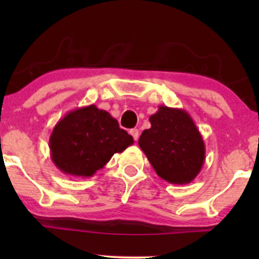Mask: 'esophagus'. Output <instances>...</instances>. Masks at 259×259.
<instances>
[{"mask_svg":"<svg viewBox=\"0 0 259 259\" xmlns=\"http://www.w3.org/2000/svg\"><path fill=\"white\" fill-rule=\"evenodd\" d=\"M129 133H130V135H132L133 138H134V140H135V141H138V139H139V130L138 129H132Z\"/></svg>","mask_w":259,"mask_h":259,"instance_id":"esophagus-1","label":"esophagus"}]
</instances>
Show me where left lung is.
Masks as SVG:
<instances>
[{
	"mask_svg": "<svg viewBox=\"0 0 259 259\" xmlns=\"http://www.w3.org/2000/svg\"><path fill=\"white\" fill-rule=\"evenodd\" d=\"M139 146L158 177L175 185H185L203 167L206 150L201 133L186 111L159 106L150 117Z\"/></svg>",
	"mask_w": 259,
	"mask_h": 259,
	"instance_id": "8db88e82",
	"label": "left lung"
}]
</instances>
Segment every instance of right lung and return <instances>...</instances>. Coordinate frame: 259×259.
Instances as JSON below:
<instances>
[{
    "instance_id": "obj_1",
    "label": "right lung",
    "mask_w": 259,
    "mask_h": 259,
    "mask_svg": "<svg viewBox=\"0 0 259 259\" xmlns=\"http://www.w3.org/2000/svg\"><path fill=\"white\" fill-rule=\"evenodd\" d=\"M49 144L52 162L62 173L90 178L134 139L108 112L90 105L68 112L53 127Z\"/></svg>"
}]
</instances>
